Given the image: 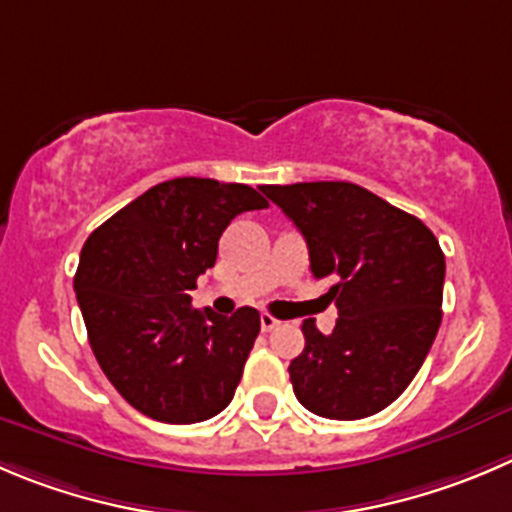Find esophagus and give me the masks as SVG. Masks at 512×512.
<instances>
[{
    "instance_id": "34e87169",
    "label": "esophagus",
    "mask_w": 512,
    "mask_h": 512,
    "mask_svg": "<svg viewBox=\"0 0 512 512\" xmlns=\"http://www.w3.org/2000/svg\"><path fill=\"white\" fill-rule=\"evenodd\" d=\"M276 326H279V319H276V316L261 314V329H264V332H271Z\"/></svg>"
}]
</instances>
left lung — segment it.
Masks as SVG:
<instances>
[{
	"label": "left lung",
	"instance_id": "left-lung-1",
	"mask_svg": "<svg viewBox=\"0 0 512 512\" xmlns=\"http://www.w3.org/2000/svg\"><path fill=\"white\" fill-rule=\"evenodd\" d=\"M261 191L306 238L311 274L337 281L334 332L301 326L304 352L289 364L296 399L326 420L377 415L415 379L440 329L445 253L435 233L344 180Z\"/></svg>",
	"mask_w": 512,
	"mask_h": 512
}]
</instances>
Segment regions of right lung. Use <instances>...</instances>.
<instances>
[{
	"label": "right lung",
	"instance_id": "add662e5",
	"mask_svg": "<svg viewBox=\"0 0 512 512\" xmlns=\"http://www.w3.org/2000/svg\"><path fill=\"white\" fill-rule=\"evenodd\" d=\"M269 206L243 183L173 178L90 233L75 274L97 364L128 405L168 425L226 410L259 337V311L193 309L188 291L216 264L218 238Z\"/></svg>",
	"mask_w": 512,
	"mask_h": 512
}]
</instances>
